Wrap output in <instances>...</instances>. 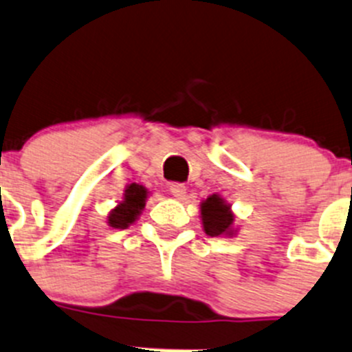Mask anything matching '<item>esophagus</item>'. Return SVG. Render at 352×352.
<instances>
[{
	"label": "esophagus",
	"instance_id": "esophagus-1",
	"mask_svg": "<svg viewBox=\"0 0 352 352\" xmlns=\"http://www.w3.org/2000/svg\"><path fill=\"white\" fill-rule=\"evenodd\" d=\"M169 192L173 193L176 199H183V197L186 195V186L182 185V183H173V185L169 186Z\"/></svg>",
	"mask_w": 352,
	"mask_h": 352
}]
</instances>
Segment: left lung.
I'll use <instances>...</instances> for the list:
<instances>
[{
	"mask_svg": "<svg viewBox=\"0 0 352 352\" xmlns=\"http://www.w3.org/2000/svg\"><path fill=\"white\" fill-rule=\"evenodd\" d=\"M200 216H202L204 232L209 236L235 235L236 230L233 228L235 214L232 212V206L226 204V200L217 193H212L200 204Z\"/></svg>",
	"mask_w": 352,
	"mask_h": 352,
	"instance_id": "left-lung-1",
	"label": "left lung"
}]
</instances>
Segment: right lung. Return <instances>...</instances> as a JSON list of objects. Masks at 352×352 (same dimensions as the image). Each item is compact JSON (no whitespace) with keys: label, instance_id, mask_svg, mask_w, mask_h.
<instances>
[{"label":"right lung","instance_id":"add662e5","mask_svg":"<svg viewBox=\"0 0 352 352\" xmlns=\"http://www.w3.org/2000/svg\"><path fill=\"white\" fill-rule=\"evenodd\" d=\"M146 197H148V190L138 183H131L124 190V197L107 217L109 226L116 230H126L129 224L135 223L138 216L142 214L143 207H145Z\"/></svg>","mask_w":352,"mask_h":352}]
</instances>
